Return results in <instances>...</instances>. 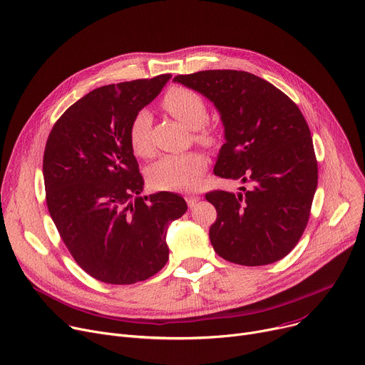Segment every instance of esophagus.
Here are the masks:
<instances>
[{
  "label": "esophagus",
  "mask_w": 365,
  "mask_h": 365,
  "mask_svg": "<svg viewBox=\"0 0 365 365\" xmlns=\"http://www.w3.org/2000/svg\"><path fill=\"white\" fill-rule=\"evenodd\" d=\"M185 200H186V202H187L189 207H193V205H195V204L200 201V197H198V195H186Z\"/></svg>",
  "instance_id": "34e87169"
}]
</instances>
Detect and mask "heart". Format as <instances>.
<instances>
[{"label":"heart","instance_id":"b5f03b06","mask_svg":"<svg viewBox=\"0 0 365 365\" xmlns=\"http://www.w3.org/2000/svg\"><path fill=\"white\" fill-rule=\"evenodd\" d=\"M163 108L182 123L193 129L195 139L211 145L215 142V130L207 123L208 110L202 96L185 86H172L161 101ZM150 111L139 110L129 125V145L135 155L148 158L154 148L151 143ZM207 168V158L200 151L164 155L148 170V182L158 190H187L197 187Z\"/></svg>","mask_w":365,"mask_h":365}]
</instances>
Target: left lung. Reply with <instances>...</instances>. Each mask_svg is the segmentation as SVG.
<instances>
[{"label":"left lung","mask_w":365,"mask_h":365,"mask_svg":"<svg viewBox=\"0 0 365 365\" xmlns=\"http://www.w3.org/2000/svg\"><path fill=\"white\" fill-rule=\"evenodd\" d=\"M222 114L226 143L214 175L240 179L237 195L205 193L217 211L210 240L222 258L240 265L272 264L299 242L319 180L312 138L298 106L252 73L202 70L178 75Z\"/></svg>","instance_id":"8db88e82"}]
</instances>
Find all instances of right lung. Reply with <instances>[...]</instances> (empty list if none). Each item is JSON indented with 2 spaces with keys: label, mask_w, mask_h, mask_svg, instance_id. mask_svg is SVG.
<instances>
[{
  "label": "right lung",
  "mask_w": 365,
  "mask_h": 365,
  "mask_svg": "<svg viewBox=\"0 0 365 365\" xmlns=\"http://www.w3.org/2000/svg\"><path fill=\"white\" fill-rule=\"evenodd\" d=\"M170 75L93 89L56 121L43 151L45 200L71 257L93 279L133 284L168 259L165 230L187 210L172 192L139 197L143 178L129 145L133 115Z\"/></svg>",
  "instance_id": "add662e5"
}]
</instances>
